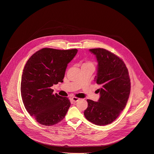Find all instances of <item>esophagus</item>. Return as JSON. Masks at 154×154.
Instances as JSON below:
<instances>
[{
	"label": "esophagus",
	"mask_w": 154,
	"mask_h": 154,
	"mask_svg": "<svg viewBox=\"0 0 154 154\" xmlns=\"http://www.w3.org/2000/svg\"><path fill=\"white\" fill-rule=\"evenodd\" d=\"M79 100H80L79 98H78V97H72V100L73 102H74V103L77 102Z\"/></svg>",
	"instance_id": "34e87169"
}]
</instances>
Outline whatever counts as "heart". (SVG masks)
<instances>
[{
    "label": "heart",
    "instance_id": "obj_1",
    "mask_svg": "<svg viewBox=\"0 0 154 154\" xmlns=\"http://www.w3.org/2000/svg\"><path fill=\"white\" fill-rule=\"evenodd\" d=\"M93 66V64L91 63V62H85L83 63L82 65V67H85V66Z\"/></svg>",
    "mask_w": 154,
    "mask_h": 154
}]
</instances>
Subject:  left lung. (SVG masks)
<instances>
[{
	"instance_id": "1",
	"label": "left lung",
	"mask_w": 154,
	"mask_h": 154,
	"mask_svg": "<svg viewBox=\"0 0 154 154\" xmlns=\"http://www.w3.org/2000/svg\"><path fill=\"white\" fill-rule=\"evenodd\" d=\"M89 51L97 62L94 81L100 86V97L97 102L87 100L84 116L96 125H106L114 122L127 104L131 88L129 74L124 62L112 53L100 48Z\"/></svg>"
}]
</instances>
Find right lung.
Returning <instances> with one entry per match:
<instances>
[{"label": "right lung", "mask_w": 154, "mask_h": 154, "mask_svg": "<svg viewBox=\"0 0 154 154\" xmlns=\"http://www.w3.org/2000/svg\"><path fill=\"white\" fill-rule=\"evenodd\" d=\"M77 51L44 48L27 60L21 77V97L27 112L40 124H57L67 114L71 102L67 97L53 94L51 87L63 82L67 64Z\"/></svg>", "instance_id": "1"}]
</instances>
